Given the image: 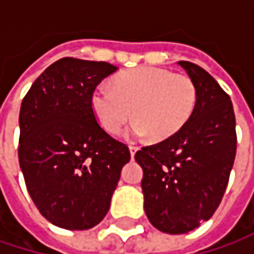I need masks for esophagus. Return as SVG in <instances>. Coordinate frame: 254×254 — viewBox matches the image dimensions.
Segmentation results:
<instances>
[{"mask_svg":"<svg viewBox=\"0 0 254 254\" xmlns=\"http://www.w3.org/2000/svg\"><path fill=\"white\" fill-rule=\"evenodd\" d=\"M138 151V147H135V145H129V153H130V157L133 159V156H135V153Z\"/></svg>","mask_w":254,"mask_h":254,"instance_id":"esophagus-1","label":"esophagus"}]
</instances>
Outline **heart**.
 Masks as SVG:
<instances>
[{
	"label": "heart",
	"mask_w": 254,
	"mask_h": 254,
	"mask_svg": "<svg viewBox=\"0 0 254 254\" xmlns=\"http://www.w3.org/2000/svg\"><path fill=\"white\" fill-rule=\"evenodd\" d=\"M195 104L197 88L190 77L150 66L124 72L113 86L101 83L91 94V109L106 132L118 133L133 116L129 135L156 142L178 133Z\"/></svg>",
	"instance_id": "heart-1"
}]
</instances>
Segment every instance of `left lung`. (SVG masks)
<instances>
[{
  "mask_svg": "<svg viewBox=\"0 0 254 254\" xmlns=\"http://www.w3.org/2000/svg\"><path fill=\"white\" fill-rule=\"evenodd\" d=\"M197 88L192 116L172 138L136 151L144 210L154 228L187 234L212 218L235 159V116L229 95L200 66L178 62Z\"/></svg>",
  "mask_w": 254,
  "mask_h": 254,
  "instance_id": "8db88e82",
  "label": "left lung"
}]
</instances>
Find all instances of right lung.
Here are the masks:
<instances>
[{"mask_svg": "<svg viewBox=\"0 0 254 254\" xmlns=\"http://www.w3.org/2000/svg\"><path fill=\"white\" fill-rule=\"evenodd\" d=\"M118 70L106 62L64 57L32 83L20 106L19 163L41 215L59 228L82 231L107 215L125 144L97 124L94 88Z\"/></svg>", "mask_w": 254, "mask_h": 254, "instance_id": "right-lung-1", "label": "right lung"}]
</instances>
